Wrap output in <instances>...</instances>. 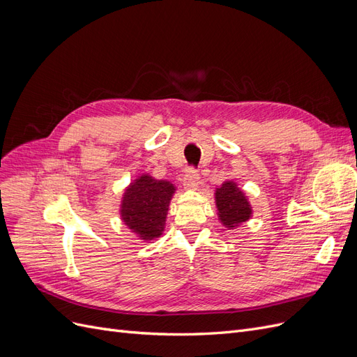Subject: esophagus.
<instances>
[{"instance_id":"obj_1","label":"esophagus","mask_w":357,"mask_h":357,"mask_svg":"<svg viewBox=\"0 0 357 357\" xmlns=\"http://www.w3.org/2000/svg\"><path fill=\"white\" fill-rule=\"evenodd\" d=\"M183 185L189 190H197L199 186V174L195 169H189L185 174V180H183Z\"/></svg>"}]
</instances>
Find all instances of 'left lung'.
I'll return each instance as SVG.
<instances>
[{
  "instance_id": "left-lung-1",
  "label": "left lung",
  "mask_w": 357,
  "mask_h": 357,
  "mask_svg": "<svg viewBox=\"0 0 357 357\" xmlns=\"http://www.w3.org/2000/svg\"><path fill=\"white\" fill-rule=\"evenodd\" d=\"M215 208L220 223L228 229H235L252 218L253 210L245 193L234 180H226L214 192Z\"/></svg>"
}]
</instances>
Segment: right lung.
<instances>
[{"mask_svg": "<svg viewBox=\"0 0 357 357\" xmlns=\"http://www.w3.org/2000/svg\"><path fill=\"white\" fill-rule=\"evenodd\" d=\"M176 186L149 174L138 176L129 185L121 201V219L139 240L152 241L164 232L165 220Z\"/></svg>", "mask_w": 357, "mask_h": 357, "instance_id": "obj_1", "label": "right lung"}]
</instances>
